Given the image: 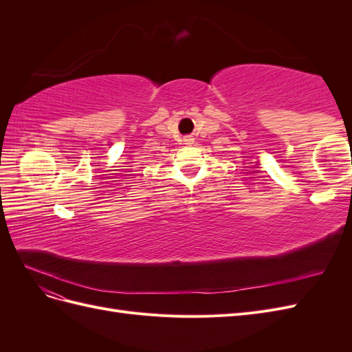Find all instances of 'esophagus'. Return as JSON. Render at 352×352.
Masks as SVG:
<instances>
[{"instance_id":"34e87169","label":"esophagus","mask_w":352,"mask_h":352,"mask_svg":"<svg viewBox=\"0 0 352 352\" xmlns=\"http://www.w3.org/2000/svg\"><path fill=\"white\" fill-rule=\"evenodd\" d=\"M184 141H185V144H188V145L194 144V136H192V135H186V136L184 138Z\"/></svg>"}]
</instances>
